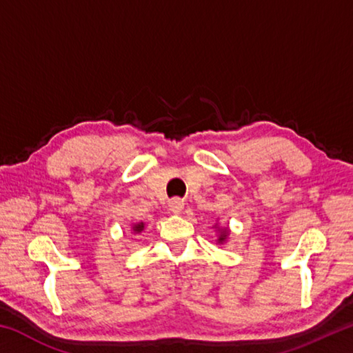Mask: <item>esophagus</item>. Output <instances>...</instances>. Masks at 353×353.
<instances>
[{
	"label": "esophagus",
	"instance_id": "1",
	"mask_svg": "<svg viewBox=\"0 0 353 353\" xmlns=\"http://www.w3.org/2000/svg\"><path fill=\"white\" fill-rule=\"evenodd\" d=\"M168 207H170V210H171L172 213H181V212L183 210V201H182L181 198L171 199Z\"/></svg>",
	"mask_w": 353,
	"mask_h": 353
}]
</instances>
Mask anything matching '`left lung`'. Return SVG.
I'll use <instances>...</instances> for the list:
<instances>
[{
	"instance_id": "8db88e82",
	"label": "left lung",
	"mask_w": 353,
	"mask_h": 353,
	"mask_svg": "<svg viewBox=\"0 0 353 353\" xmlns=\"http://www.w3.org/2000/svg\"><path fill=\"white\" fill-rule=\"evenodd\" d=\"M224 238H225V232H224V234H221V236H219V241H223Z\"/></svg>"
}]
</instances>
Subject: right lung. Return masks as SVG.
Segmentation results:
<instances>
[{"label": "right lung", "mask_w": 353, "mask_h": 353, "mask_svg": "<svg viewBox=\"0 0 353 353\" xmlns=\"http://www.w3.org/2000/svg\"><path fill=\"white\" fill-rule=\"evenodd\" d=\"M143 230V223L134 225V232H141Z\"/></svg>", "instance_id": "right-lung-1"}]
</instances>
